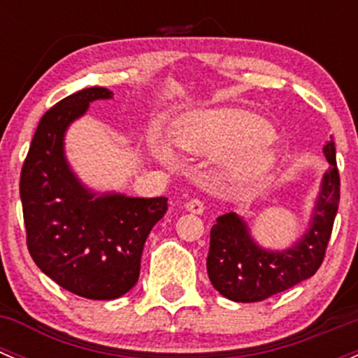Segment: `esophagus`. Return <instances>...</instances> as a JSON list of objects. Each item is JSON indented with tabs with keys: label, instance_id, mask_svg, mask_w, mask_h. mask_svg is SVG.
<instances>
[{
	"label": "esophagus",
	"instance_id": "esophagus-1",
	"mask_svg": "<svg viewBox=\"0 0 358 358\" xmlns=\"http://www.w3.org/2000/svg\"><path fill=\"white\" fill-rule=\"evenodd\" d=\"M185 209L190 213H196V215H202V211H204V202L201 199H190L185 204Z\"/></svg>",
	"mask_w": 358,
	"mask_h": 358
}]
</instances>
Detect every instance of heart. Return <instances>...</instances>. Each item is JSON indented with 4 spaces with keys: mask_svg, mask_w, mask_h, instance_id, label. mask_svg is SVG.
Listing matches in <instances>:
<instances>
[{
    "mask_svg": "<svg viewBox=\"0 0 358 358\" xmlns=\"http://www.w3.org/2000/svg\"><path fill=\"white\" fill-rule=\"evenodd\" d=\"M270 126L249 112L220 109L187 117L175 131V143L194 156L232 154L229 171L244 183L265 178L275 166Z\"/></svg>",
    "mask_w": 358,
    "mask_h": 358,
    "instance_id": "obj_1",
    "label": "heart"
}]
</instances>
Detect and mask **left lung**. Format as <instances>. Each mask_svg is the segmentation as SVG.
Segmentation results:
<instances>
[{
    "mask_svg": "<svg viewBox=\"0 0 358 358\" xmlns=\"http://www.w3.org/2000/svg\"><path fill=\"white\" fill-rule=\"evenodd\" d=\"M329 171L324 175L310 230L296 246L273 252L262 249L249 236L246 223L227 213L216 220L209 236L206 266L215 289L237 303L263 301L308 279L326 258V249L339 204V171L336 147L324 145Z\"/></svg>",
    "mask_w": 358,
    "mask_h": 358,
    "instance_id": "left-lung-1",
    "label": "left lung"
}]
</instances>
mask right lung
<instances>
[{
    "mask_svg": "<svg viewBox=\"0 0 358 358\" xmlns=\"http://www.w3.org/2000/svg\"><path fill=\"white\" fill-rule=\"evenodd\" d=\"M86 88L45 112L20 171L25 239L36 265L60 287L88 299H115L140 275L143 244L168 209L166 197H95L64 157V133L90 102L110 99Z\"/></svg>",
    "mask_w": 358,
    "mask_h": 358,
    "instance_id": "obj_1",
    "label": "right lung"
}]
</instances>
